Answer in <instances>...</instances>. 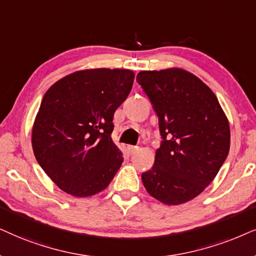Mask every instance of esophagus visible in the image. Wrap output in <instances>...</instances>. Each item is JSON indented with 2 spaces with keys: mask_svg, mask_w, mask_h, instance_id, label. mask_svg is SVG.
Listing matches in <instances>:
<instances>
[{
  "mask_svg": "<svg viewBox=\"0 0 256 256\" xmlns=\"http://www.w3.org/2000/svg\"><path fill=\"white\" fill-rule=\"evenodd\" d=\"M138 150H139L138 146H128V152H130V154H134Z\"/></svg>",
  "mask_w": 256,
  "mask_h": 256,
  "instance_id": "obj_1",
  "label": "esophagus"
}]
</instances>
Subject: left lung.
I'll return each mask as SVG.
<instances>
[{
	"mask_svg": "<svg viewBox=\"0 0 256 256\" xmlns=\"http://www.w3.org/2000/svg\"><path fill=\"white\" fill-rule=\"evenodd\" d=\"M137 82L158 116L162 138L142 184L166 205L190 202L213 182L227 158L226 114L213 91L186 70L140 71Z\"/></svg>",
	"mask_w": 256,
	"mask_h": 256,
	"instance_id": "obj_1",
	"label": "left lung"
}]
</instances>
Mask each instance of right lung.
Instances as JSON below:
<instances>
[{
    "label": "right lung",
    "instance_id": "add662e5",
    "mask_svg": "<svg viewBox=\"0 0 256 256\" xmlns=\"http://www.w3.org/2000/svg\"><path fill=\"white\" fill-rule=\"evenodd\" d=\"M134 74L91 69L68 74L44 94L32 128V150L60 190L90 196L108 186L122 166L114 114L130 94Z\"/></svg>",
    "mask_w": 256,
    "mask_h": 256
}]
</instances>
